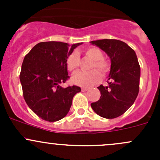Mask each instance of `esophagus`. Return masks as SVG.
Returning a JSON list of instances; mask_svg holds the SVG:
<instances>
[{
	"label": "esophagus",
	"mask_w": 160,
	"mask_h": 160,
	"mask_svg": "<svg viewBox=\"0 0 160 160\" xmlns=\"http://www.w3.org/2000/svg\"><path fill=\"white\" fill-rule=\"evenodd\" d=\"M89 90V88H81V90L82 91H87V90Z\"/></svg>",
	"instance_id": "34e87169"
}]
</instances>
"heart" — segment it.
Masks as SVG:
<instances>
[{
	"label": "heart",
	"mask_w": 160,
	"mask_h": 160,
	"mask_svg": "<svg viewBox=\"0 0 160 160\" xmlns=\"http://www.w3.org/2000/svg\"><path fill=\"white\" fill-rule=\"evenodd\" d=\"M83 53L91 59L93 62L90 66L89 72H80L72 77V82L81 87L93 86L101 79V75L104 76L110 71L111 65L108 60L104 59L103 52L98 48L90 46L83 50ZM67 68L70 72H76L80 66V56L77 52H71L66 61Z\"/></svg>",
	"instance_id": "1"
}]
</instances>
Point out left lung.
Here are the masks:
<instances>
[{
    "mask_svg": "<svg viewBox=\"0 0 160 160\" xmlns=\"http://www.w3.org/2000/svg\"><path fill=\"white\" fill-rule=\"evenodd\" d=\"M104 50L111 61L107 87L101 85V98L91 108L104 118H115L133 104L139 91L140 66L135 51L124 42L101 39L90 42Z\"/></svg>",
    "mask_w": 160,
    "mask_h": 160,
    "instance_id": "obj_1",
    "label": "left lung"
}]
</instances>
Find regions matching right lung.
Here are the masks:
<instances>
[{"instance_id": "add662e5", "label": "right lung", "mask_w": 160, "mask_h": 160, "mask_svg": "<svg viewBox=\"0 0 160 160\" xmlns=\"http://www.w3.org/2000/svg\"><path fill=\"white\" fill-rule=\"evenodd\" d=\"M61 42H42L25 56L20 72L23 97L29 108L40 118L56 122L70 111L72 98L80 87L63 88L60 83L70 78L67 58L77 46Z\"/></svg>"}]
</instances>
